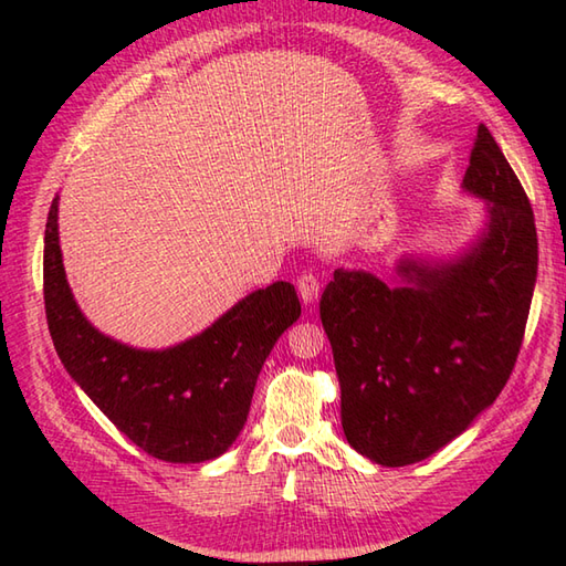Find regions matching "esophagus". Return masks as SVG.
Wrapping results in <instances>:
<instances>
[{
    "label": "esophagus",
    "instance_id": "1",
    "mask_svg": "<svg viewBox=\"0 0 566 566\" xmlns=\"http://www.w3.org/2000/svg\"><path fill=\"white\" fill-rule=\"evenodd\" d=\"M298 296L304 298V304H314L321 294V282L314 272H302L296 280Z\"/></svg>",
    "mask_w": 566,
    "mask_h": 566
}]
</instances>
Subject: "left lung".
Masks as SVG:
<instances>
[{
    "label": "left lung",
    "instance_id": "obj_1",
    "mask_svg": "<svg viewBox=\"0 0 566 566\" xmlns=\"http://www.w3.org/2000/svg\"><path fill=\"white\" fill-rule=\"evenodd\" d=\"M462 185L489 201V223L460 260H403L396 286L335 270L321 296L345 438L384 467L426 460L467 430L506 387L523 345L535 216L484 124Z\"/></svg>",
    "mask_w": 566,
    "mask_h": 566
}]
</instances>
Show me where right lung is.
I'll return each mask as SVG.
<instances>
[{
    "label": "right lung",
    "instance_id": "right-lung-1",
    "mask_svg": "<svg viewBox=\"0 0 566 566\" xmlns=\"http://www.w3.org/2000/svg\"><path fill=\"white\" fill-rule=\"evenodd\" d=\"M43 298L48 331L70 377L143 452L182 464L231 448L248 420L264 359L302 316L294 284L274 282L167 350H136L106 338L82 316L65 280L57 197L45 223Z\"/></svg>",
    "mask_w": 566,
    "mask_h": 566
}]
</instances>
